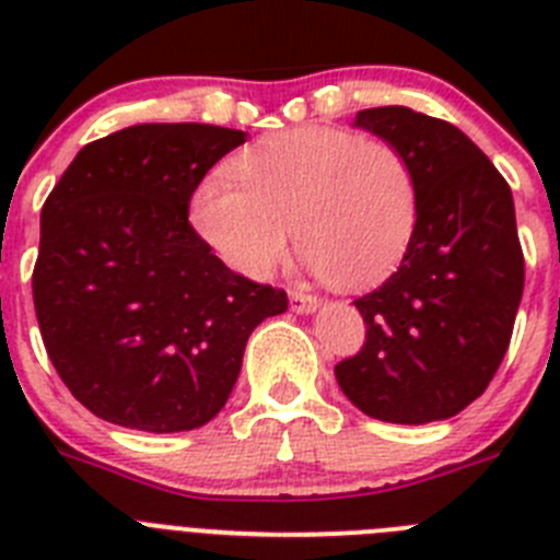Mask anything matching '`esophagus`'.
I'll list each match as a JSON object with an SVG mask.
<instances>
[{
    "label": "esophagus",
    "mask_w": 560,
    "mask_h": 560,
    "mask_svg": "<svg viewBox=\"0 0 560 560\" xmlns=\"http://www.w3.org/2000/svg\"><path fill=\"white\" fill-rule=\"evenodd\" d=\"M289 303H291V311H296V314H311L319 300H316L314 294H308V291L289 289Z\"/></svg>",
    "instance_id": "1"
}]
</instances>
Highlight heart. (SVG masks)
Here are the masks:
<instances>
[{
  "mask_svg": "<svg viewBox=\"0 0 560 560\" xmlns=\"http://www.w3.org/2000/svg\"><path fill=\"white\" fill-rule=\"evenodd\" d=\"M232 185L205 182L192 221L226 266L269 277L294 241L341 289L378 283L409 249L420 185L404 148L345 128L269 133L230 165Z\"/></svg>",
  "mask_w": 560,
  "mask_h": 560,
  "instance_id": "1",
  "label": "heart"
}]
</instances>
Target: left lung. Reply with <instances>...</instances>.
<instances>
[{
    "label": "left lung",
    "mask_w": 560,
    "mask_h": 560,
    "mask_svg": "<svg viewBox=\"0 0 560 560\" xmlns=\"http://www.w3.org/2000/svg\"><path fill=\"white\" fill-rule=\"evenodd\" d=\"M355 126L412 160L420 215L398 271L359 296L364 345L334 368L370 418L432 423L463 412L502 364L524 291L511 187L457 126L407 106L359 112Z\"/></svg>",
    "instance_id": "1"
}]
</instances>
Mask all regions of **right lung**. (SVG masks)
Returning a JSON list of instances; mask_svg holds the SVG:
<instances>
[{
  "label": "right lung",
  "mask_w": 560,
  "mask_h": 560,
  "mask_svg": "<svg viewBox=\"0 0 560 560\" xmlns=\"http://www.w3.org/2000/svg\"><path fill=\"white\" fill-rule=\"evenodd\" d=\"M244 131L148 122L78 151L42 207L33 305L52 368L89 412L187 432L221 412L246 339L283 289L212 255L187 210Z\"/></svg>",
  "instance_id": "add662e5"
}]
</instances>
